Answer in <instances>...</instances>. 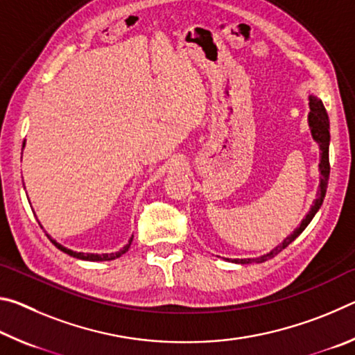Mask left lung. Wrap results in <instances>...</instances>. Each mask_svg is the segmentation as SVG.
Masks as SVG:
<instances>
[{
  "label": "left lung",
  "instance_id": "left-lung-1",
  "mask_svg": "<svg viewBox=\"0 0 355 355\" xmlns=\"http://www.w3.org/2000/svg\"><path fill=\"white\" fill-rule=\"evenodd\" d=\"M309 105H310V112H309V127L311 131V136L313 139L318 142L321 150V159H320V172H321V178H320V188H318V194L316 199L311 205L310 211L307 213V216L300 222L299 227L294 230L290 236H286L284 241H282L277 248H274L271 252H268L266 255H261L258 258H245V260H232L233 263H241V264H249V263H263L269 260V258H274L279 252L284 250L285 248H288L294 239H296L300 233L305 230L311 219L315 218V214L318 213V209L321 208L324 197H326V191H327V184H329V173H330V164H329V142H330V133H329V117L326 112V107H324L322 101L320 98L313 97L310 95L309 97ZM228 260V258H227Z\"/></svg>",
  "mask_w": 355,
  "mask_h": 355
}]
</instances>
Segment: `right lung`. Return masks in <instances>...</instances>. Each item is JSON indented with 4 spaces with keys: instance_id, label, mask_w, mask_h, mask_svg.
Here are the masks:
<instances>
[{
    "instance_id": "right-lung-1",
    "label": "right lung",
    "mask_w": 355,
    "mask_h": 355,
    "mask_svg": "<svg viewBox=\"0 0 355 355\" xmlns=\"http://www.w3.org/2000/svg\"><path fill=\"white\" fill-rule=\"evenodd\" d=\"M23 147H25V142H23ZM21 150H23V148H21ZM40 227H42V225H40ZM46 236L50 238V241H51L53 244H55L59 250L65 252V254H69L70 257L80 258V260H87V261H110V260H116V258L122 257V255L125 254V252H127V250L130 249L131 241H133V236H131L127 245H123V248L120 249V250H117V252H112V254H84V252H75V250H70V249H67V248H64L62 244H59L58 241H55V239H53L50 235H46Z\"/></svg>"
}]
</instances>
